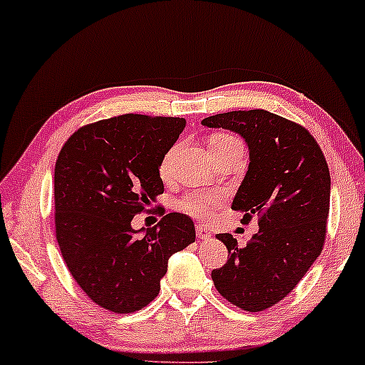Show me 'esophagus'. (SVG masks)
<instances>
[{
    "mask_svg": "<svg viewBox=\"0 0 365 365\" xmlns=\"http://www.w3.org/2000/svg\"><path fill=\"white\" fill-rule=\"evenodd\" d=\"M196 236L199 239H209V237H211V231H209V229L204 227V226H197L196 227Z\"/></svg>",
    "mask_w": 365,
    "mask_h": 365,
    "instance_id": "34e87169",
    "label": "esophagus"
}]
</instances>
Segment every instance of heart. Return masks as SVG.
<instances>
[{"label":"heart","instance_id":"heart-1","mask_svg":"<svg viewBox=\"0 0 365 365\" xmlns=\"http://www.w3.org/2000/svg\"><path fill=\"white\" fill-rule=\"evenodd\" d=\"M237 139L232 138L231 134H214V136L209 139V144H227V143H236ZM174 149H169L166 156L163 158L161 166H159V174L163 178H168L169 173H171V159L174 154ZM221 204V199L214 194H202V192H191L187 196H184L179 202V206L184 212L191 214V216L196 217H207L216 211Z\"/></svg>","mask_w":365,"mask_h":365}]
</instances>
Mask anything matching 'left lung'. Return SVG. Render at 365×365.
Segmentation results:
<instances>
[{"label": "left lung", "mask_w": 365, "mask_h": 365, "mask_svg": "<svg viewBox=\"0 0 365 365\" xmlns=\"http://www.w3.org/2000/svg\"><path fill=\"white\" fill-rule=\"evenodd\" d=\"M202 124L244 138L251 163L232 209L244 212V222L259 217V232L244 247L231 234H217L229 254L211 277L234 306L264 311L282 301L322 252L331 201L329 166L306 128L264 109L216 114Z\"/></svg>", "instance_id": "1"}]
</instances>
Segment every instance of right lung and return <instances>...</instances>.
<instances>
[{
	"label": "right lung",
	"mask_w": 365,
	"mask_h": 365,
	"mask_svg": "<svg viewBox=\"0 0 365 365\" xmlns=\"http://www.w3.org/2000/svg\"><path fill=\"white\" fill-rule=\"evenodd\" d=\"M184 126L182 118L123 114L79 128L59 151L54 226L61 256L78 286L108 311L146 307L169 257L196 239L191 217L181 212L144 233L131 227L164 192L159 166Z\"/></svg>",
	"instance_id": "right-lung-1"
}]
</instances>
